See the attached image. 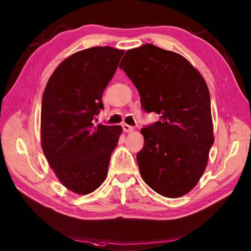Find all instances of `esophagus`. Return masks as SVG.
<instances>
[{"label":"esophagus","instance_id":"esophagus-1","mask_svg":"<svg viewBox=\"0 0 251 251\" xmlns=\"http://www.w3.org/2000/svg\"><path fill=\"white\" fill-rule=\"evenodd\" d=\"M123 130H124L125 132H131V131L135 130V128L132 126L124 124V125H123Z\"/></svg>","mask_w":251,"mask_h":251}]
</instances>
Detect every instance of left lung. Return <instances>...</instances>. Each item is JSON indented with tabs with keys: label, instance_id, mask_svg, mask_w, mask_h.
<instances>
[{
	"label": "left lung",
	"instance_id": "1",
	"mask_svg": "<svg viewBox=\"0 0 251 251\" xmlns=\"http://www.w3.org/2000/svg\"><path fill=\"white\" fill-rule=\"evenodd\" d=\"M120 68L138 89L142 108L159 115L140 130L145 145L137 162L143 181L169 199L188 194L215 141L204 77L183 56L152 44L127 50Z\"/></svg>",
	"mask_w": 251,
	"mask_h": 251
}]
</instances>
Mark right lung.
Returning a JSON list of instances; mask_svg holds the SVG:
<instances>
[{
    "instance_id": "right-lung-1",
    "label": "right lung",
    "mask_w": 251,
    "mask_h": 251,
    "mask_svg": "<svg viewBox=\"0 0 251 251\" xmlns=\"http://www.w3.org/2000/svg\"><path fill=\"white\" fill-rule=\"evenodd\" d=\"M123 50L92 47L74 52L52 72L42 98L41 146L58 180L86 195L103 183L121 126L94 125L102 94Z\"/></svg>"
}]
</instances>
